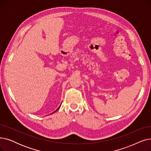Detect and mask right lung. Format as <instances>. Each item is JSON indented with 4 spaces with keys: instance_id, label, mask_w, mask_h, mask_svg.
<instances>
[{
    "instance_id": "obj_1",
    "label": "right lung",
    "mask_w": 151,
    "mask_h": 151,
    "mask_svg": "<svg viewBox=\"0 0 151 151\" xmlns=\"http://www.w3.org/2000/svg\"><path fill=\"white\" fill-rule=\"evenodd\" d=\"M60 106H59V108H58V109H57V110H56V111H58V109H59V108H60ZM54 112H55V111H54Z\"/></svg>"
}]
</instances>
